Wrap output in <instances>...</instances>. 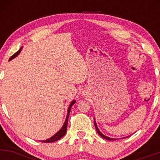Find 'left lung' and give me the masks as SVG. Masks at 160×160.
<instances>
[{
	"label": "left lung",
	"instance_id": "8db88e82",
	"mask_svg": "<svg viewBox=\"0 0 160 160\" xmlns=\"http://www.w3.org/2000/svg\"><path fill=\"white\" fill-rule=\"evenodd\" d=\"M94 124H95V128H96V131H97V132L98 133V135H100L101 137H102V138H103L106 139V140H109V141H113V140H117V138H112L108 137V136H106V135H103V134H102V132H101L99 131V129H98V126H97V124H96V122H95V118H94ZM126 138H127V137H126Z\"/></svg>",
	"mask_w": 160,
	"mask_h": 160
}]
</instances>
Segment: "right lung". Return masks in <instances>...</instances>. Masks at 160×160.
Here are the masks:
<instances>
[{
	"label": "right lung",
	"mask_w": 160,
	"mask_h": 160,
	"mask_svg": "<svg viewBox=\"0 0 160 160\" xmlns=\"http://www.w3.org/2000/svg\"><path fill=\"white\" fill-rule=\"evenodd\" d=\"M22 49V47L20 48V49L19 51H17L15 54L12 55V56L10 57V60H12L14 58H16V56H18V55L19 54L20 52H21ZM75 102H76V100H73L72 102H71V103L70 104L68 108V113H67V117H66V119L65 120V122H64L63 126H62V127L60 128V130L58 132H57L54 135H52V137H50L49 138L47 139V140H44V141H41L43 143H51V142H54V141H56L58 140H59V139H61L62 137L64 136V135H65L66 132H67V126H68V117H69V114H70V111H71V107H72V105L74 104H75Z\"/></svg>",
	"instance_id": "right-lung-1"
}]
</instances>
